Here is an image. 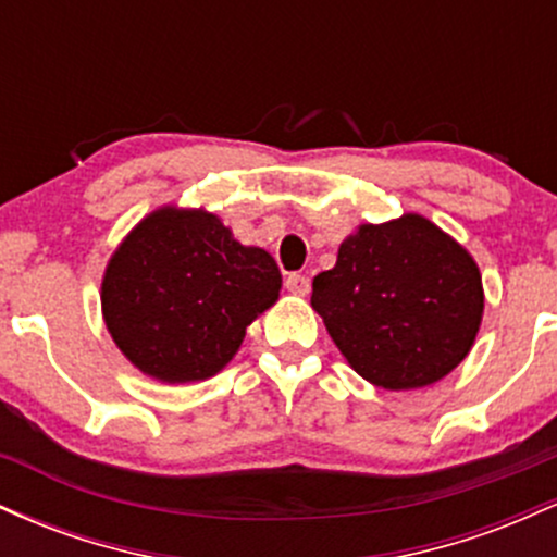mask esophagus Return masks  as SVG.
Masks as SVG:
<instances>
[{
	"instance_id": "34e87169",
	"label": "esophagus",
	"mask_w": 557,
	"mask_h": 557,
	"mask_svg": "<svg viewBox=\"0 0 557 557\" xmlns=\"http://www.w3.org/2000/svg\"><path fill=\"white\" fill-rule=\"evenodd\" d=\"M285 287L296 296H309L311 293V280L306 274H287L285 277Z\"/></svg>"
}]
</instances>
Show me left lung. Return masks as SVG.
I'll use <instances>...</instances> for the list:
<instances>
[{
	"label": "left lung",
	"mask_w": 557,
	"mask_h": 557,
	"mask_svg": "<svg viewBox=\"0 0 557 557\" xmlns=\"http://www.w3.org/2000/svg\"><path fill=\"white\" fill-rule=\"evenodd\" d=\"M311 287V309L350 369L395 393L450 374L469 356L484 314L474 257L413 212L356 227Z\"/></svg>",
	"instance_id": "left-lung-1"
}]
</instances>
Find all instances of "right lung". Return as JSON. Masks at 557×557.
Masks as SVG:
<instances>
[{
    "label": "right lung",
    "instance_id": "1",
    "mask_svg": "<svg viewBox=\"0 0 557 557\" xmlns=\"http://www.w3.org/2000/svg\"><path fill=\"white\" fill-rule=\"evenodd\" d=\"M283 274L207 209L170 203L114 248L101 317L138 372L164 385L201 382L233 361L246 327L280 298Z\"/></svg>",
    "mask_w": 557,
    "mask_h": 557
}]
</instances>
